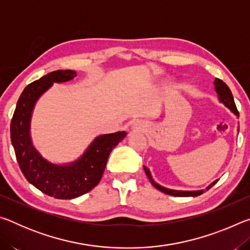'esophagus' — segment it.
I'll return each instance as SVG.
<instances>
[{
    "instance_id": "esophagus-1",
    "label": "esophagus",
    "mask_w": 250,
    "mask_h": 250,
    "mask_svg": "<svg viewBox=\"0 0 250 250\" xmlns=\"http://www.w3.org/2000/svg\"><path fill=\"white\" fill-rule=\"evenodd\" d=\"M135 126H138V125H135Z\"/></svg>"
}]
</instances>
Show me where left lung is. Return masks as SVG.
I'll list each match as a JSON object with an SVG mask.
<instances>
[{
	"mask_svg": "<svg viewBox=\"0 0 250 250\" xmlns=\"http://www.w3.org/2000/svg\"><path fill=\"white\" fill-rule=\"evenodd\" d=\"M214 84H215V90H216L217 95H218L219 101L225 104L227 108H229L231 110V112H234L236 116H239V112L236 108V104H235V101H234V97H232L231 91H230L229 88H228L227 84L224 83L223 80L218 79V78L215 79ZM145 171H146V174L147 176V179H149L150 182H151V184L153 185L156 189H159L160 192L166 193V194H167V195H172V196H198V195H201V194H203V192H204L203 189H201V191H175V189H170V188H163V186H161L160 184L156 183V182H154L153 179H152L149 168L145 167ZM216 182L217 181H215L210 185L207 186L206 189H209L211 186L216 184Z\"/></svg>",
	"mask_w": 250,
	"mask_h": 250,
	"instance_id": "1",
	"label": "left lung"
}]
</instances>
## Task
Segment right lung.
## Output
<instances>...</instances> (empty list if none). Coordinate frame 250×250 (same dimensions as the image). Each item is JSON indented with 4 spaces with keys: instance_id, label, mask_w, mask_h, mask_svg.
Masks as SVG:
<instances>
[{
    "instance_id": "add662e5",
    "label": "right lung",
    "mask_w": 250,
    "mask_h": 250,
    "mask_svg": "<svg viewBox=\"0 0 250 250\" xmlns=\"http://www.w3.org/2000/svg\"><path fill=\"white\" fill-rule=\"evenodd\" d=\"M76 76L74 70H56L29 83L20 96L11 121V141L21 171L36 188L59 200L91 191L103 177L110 152L126 135L125 131L101 134L78 160L65 166L49 162L34 147L29 125L36 101L54 83L68 82Z\"/></svg>"
}]
</instances>
